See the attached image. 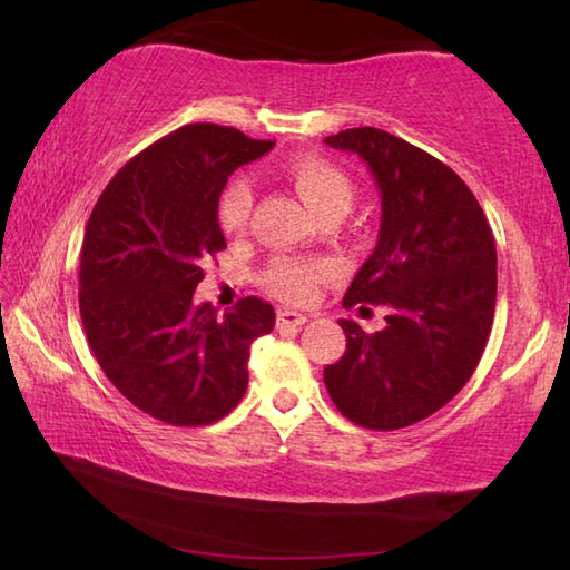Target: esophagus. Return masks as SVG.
Listing matches in <instances>:
<instances>
[{"instance_id":"34e87169","label":"esophagus","mask_w":570,"mask_h":570,"mask_svg":"<svg viewBox=\"0 0 570 570\" xmlns=\"http://www.w3.org/2000/svg\"><path fill=\"white\" fill-rule=\"evenodd\" d=\"M306 322L308 320L304 314L292 312V308H282V312H278V316H276L278 330H296V326H304Z\"/></svg>"}]
</instances>
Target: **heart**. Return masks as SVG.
<instances>
[{
	"instance_id": "obj_1",
	"label": "heart",
	"mask_w": 570,
	"mask_h": 570,
	"mask_svg": "<svg viewBox=\"0 0 570 570\" xmlns=\"http://www.w3.org/2000/svg\"><path fill=\"white\" fill-rule=\"evenodd\" d=\"M288 180L294 183L298 196L308 206L314 216L336 214L352 204V183L342 168L320 156H298L286 168ZM250 206H254V193L246 178H234L226 183L218 198V224L226 234H240L248 226ZM334 274L332 264L326 262H298V258H284L276 262L268 272V288L286 302H308L316 286Z\"/></svg>"
}]
</instances>
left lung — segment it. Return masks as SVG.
Returning <instances> with one entry per match:
<instances>
[{"instance_id": "obj_1", "label": "left lung", "mask_w": 570, "mask_h": 570, "mask_svg": "<svg viewBox=\"0 0 570 570\" xmlns=\"http://www.w3.org/2000/svg\"><path fill=\"white\" fill-rule=\"evenodd\" d=\"M356 153L382 196L380 238L344 306H384L382 332L340 320L346 352L324 370L330 397L366 430H400L455 397L485 352L498 294L493 230L455 170L377 128L324 140Z\"/></svg>"}]
</instances>
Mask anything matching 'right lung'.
<instances>
[{
    "instance_id": "add662e5",
    "label": "right lung",
    "mask_w": 570,
    "mask_h": 570,
    "mask_svg": "<svg viewBox=\"0 0 570 570\" xmlns=\"http://www.w3.org/2000/svg\"><path fill=\"white\" fill-rule=\"evenodd\" d=\"M274 140L190 122L115 173L80 250V316L95 360L125 400L176 428L218 422L248 387V350L274 306L246 296L226 312L193 302L226 248L218 198L230 173Z\"/></svg>"
}]
</instances>
